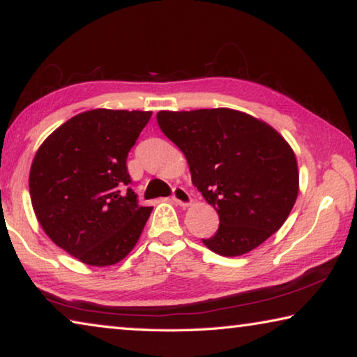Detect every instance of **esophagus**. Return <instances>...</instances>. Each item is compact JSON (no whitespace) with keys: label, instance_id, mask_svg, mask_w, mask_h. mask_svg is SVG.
Listing matches in <instances>:
<instances>
[{"label":"esophagus","instance_id":"esophagus-1","mask_svg":"<svg viewBox=\"0 0 357 357\" xmlns=\"http://www.w3.org/2000/svg\"><path fill=\"white\" fill-rule=\"evenodd\" d=\"M173 200L176 202L178 204H181V206H189V204L192 203V197H190V193L187 192L184 187H181V185H176V187H173Z\"/></svg>","mask_w":357,"mask_h":357}]
</instances>
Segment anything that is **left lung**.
<instances>
[{
    "label": "left lung",
    "instance_id": "8db88e82",
    "mask_svg": "<svg viewBox=\"0 0 357 357\" xmlns=\"http://www.w3.org/2000/svg\"><path fill=\"white\" fill-rule=\"evenodd\" d=\"M160 130L183 151L192 184L219 214V229L203 244L239 257L273 236L299 192L296 155L279 132L250 114L211 108L159 112Z\"/></svg>",
    "mask_w": 357,
    "mask_h": 357
}]
</instances>
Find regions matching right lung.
I'll use <instances>...</instances> for the list:
<instances>
[{
	"mask_svg": "<svg viewBox=\"0 0 357 357\" xmlns=\"http://www.w3.org/2000/svg\"><path fill=\"white\" fill-rule=\"evenodd\" d=\"M151 112L98 108L66 121L40 144L29 195L47 236L89 266H112L134 249L153 208L128 187V155Z\"/></svg>",
	"mask_w": 357,
	"mask_h": 357,
	"instance_id": "add662e5",
	"label": "right lung"
}]
</instances>
